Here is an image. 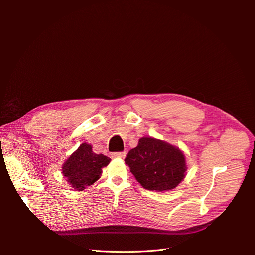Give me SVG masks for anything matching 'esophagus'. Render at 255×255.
<instances>
[{
  "instance_id": "34e87169",
  "label": "esophagus",
  "mask_w": 255,
  "mask_h": 255,
  "mask_svg": "<svg viewBox=\"0 0 255 255\" xmlns=\"http://www.w3.org/2000/svg\"><path fill=\"white\" fill-rule=\"evenodd\" d=\"M112 157L113 158H120L123 159L126 157V152H116L112 154Z\"/></svg>"
}]
</instances>
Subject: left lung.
Here are the masks:
<instances>
[{"mask_svg": "<svg viewBox=\"0 0 255 255\" xmlns=\"http://www.w3.org/2000/svg\"><path fill=\"white\" fill-rule=\"evenodd\" d=\"M125 161L143 188L159 192L175 188L187 170L179 148L152 137L140 138Z\"/></svg>", "mask_w": 255, "mask_h": 255, "instance_id": "1", "label": "left lung"}]
</instances>
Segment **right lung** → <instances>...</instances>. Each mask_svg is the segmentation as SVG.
<instances>
[{
    "instance_id": "obj_1",
    "label": "right lung",
    "mask_w": 255,
    "mask_h": 255,
    "mask_svg": "<svg viewBox=\"0 0 255 255\" xmlns=\"http://www.w3.org/2000/svg\"><path fill=\"white\" fill-rule=\"evenodd\" d=\"M110 161L111 158L103 154H96L90 144L84 142L65 161L61 170L71 187L82 191L100 179L102 168Z\"/></svg>"
}]
</instances>
